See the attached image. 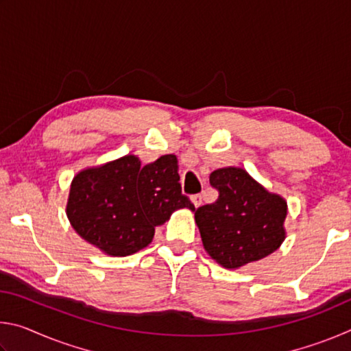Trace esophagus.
Here are the masks:
<instances>
[{
	"mask_svg": "<svg viewBox=\"0 0 351 351\" xmlns=\"http://www.w3.org/2000/svg\"><path fill=\"white\" fill-rule=\"evenodd\" d=\"M190 199H192V203L195 204V207H199L201 204H203V197H201L199 193L192 195V197H190Z\"/></svg>",
	"mask_w": 351,
	"mask_h": 351,
	"instance_id": "34e87169",
	"label": "esophagus"
}]
</instances>
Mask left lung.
<instances>
[{
    "mask_svg": "<svg viewBox=\"0 0 351 351\" xmlns=\"http://www.w3.org/2000/svg\"><path fill=\"white\" fill-rule=\"evenodd\" d=\"M209 181L218 198L198 207L195 221L204 249L217 263L240 268L282 245L287 201L265 190L243 169H218Z\"/></svg>",
    "mask_w": 351,
    "mask_h": 351,
    "instance_id": "left-lung-1",
    "label": "left lung"
}]
</instances>
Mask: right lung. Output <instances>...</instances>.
Masks as SVG:
<instances>
[{
  "label": "right lung",
  "mask_w": 351,
  "mask_h": 351,
  "mask_svg": "<svg viewBox=\"0 0 351 351\" xmlns=\"http://www.w3.org/2000/svg\"><path fill=\"white\" fill-rule=\"evenodd\" d=\"M182 207L195 210L181 192L175 154L147 165L128 154L80 171L71 184L66 213L82 239L125 257L152 243L154 228Z\"/></svg>",
  "instance_id": "1"
}]
</instances>
